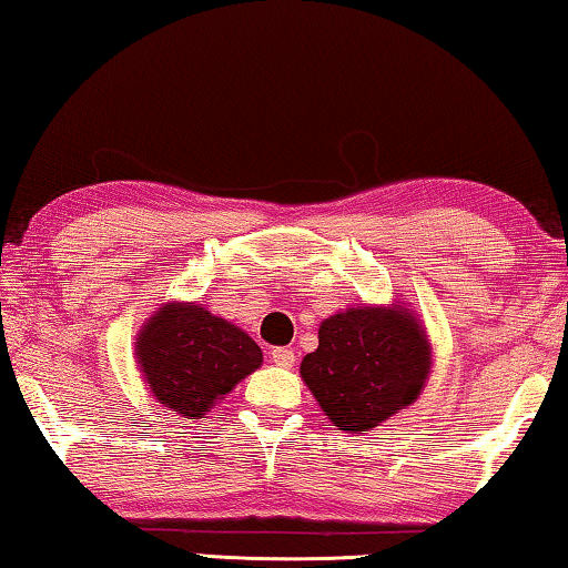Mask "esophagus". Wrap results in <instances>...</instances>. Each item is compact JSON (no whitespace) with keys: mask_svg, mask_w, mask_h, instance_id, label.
I'll use <instances>...</instances> for the list:
<instances>
[{"mask_svg":"<svg viewBox=\"0 0 568 568\" xmlns=\"http://www.w3.org/2000/svg\"><path fill=\"white\" fill-rule=\"evenodd\" d=\"M270 358H273V364L277 366H293L295 364V354L293 348H285V346H275L273 351H270Z\"/></svg>","mask_w":568,"mask_h":568,"instance_id":"obj_1","label":"esophagus"}]
</instances>
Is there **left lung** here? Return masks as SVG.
I'll return each instance as SVG.
<instances>
[{
	"label": "left lung",
	"instance_id": "8db88e82",
	"mask_svg": "<svg viewBox=\"0 0 568 568\" xmlns=\"http://www.w3.org/2000/svg\"><path fill=\"white\" fill-rule=\"evenodd\" d=\"M429 364L425 331L409 313L348 308L321 323L301 376L333 425L364 435L417 399Z\"/></svg>",
	"mask_w": 568,
	"mask_h": 568
}]
</instances>
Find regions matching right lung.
Segmentation results:
<instances>
[{"instance_id": "1", "label": "right lung", "mask_w": 568, "mask_h": 568, "mask_svg": "<svg viewBox=\"0 0 568 568\" xmlns=\"http://www.w3.org/2000/svg\"><path fill=\"white\" fill-rule=\"evenodd\" d=\"M136 356L154 397L192 419L263 364V351L245 331L200 305L161 308L143 326Z\"/></svg>"}]
</instances>
